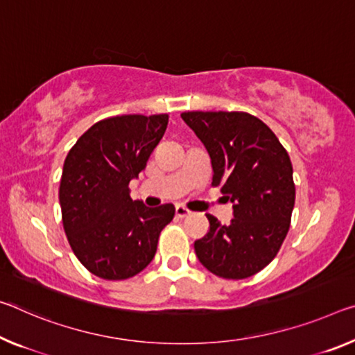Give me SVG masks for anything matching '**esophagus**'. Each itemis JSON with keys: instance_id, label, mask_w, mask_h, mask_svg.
Returning <instances> with one entry per match:
<instances>
[{"instance_id": "esophagus-1", "label": "esophagus", "mask_w": 355, "mask_h": 355, "mask_svg": "<svg viewBox=\"0 0 355 355\" xmlns=\"http://www.w3.org/2000/svg\"><path fill=\"white\" fill-rule=\"evenodd\" d=\"M189 215H191V211L188 210L187 207H183V205H177L175 207V216L177 218H187Z\"/></svg>"}]
</instances>
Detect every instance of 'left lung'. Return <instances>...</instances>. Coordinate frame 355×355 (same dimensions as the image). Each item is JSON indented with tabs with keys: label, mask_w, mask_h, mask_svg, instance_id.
<instances>
[{
	"label": "left lung",
	"mask_w": 355,
	"mask_h": 355,
	"mask_svg": "<svg viewBox=\"0 0 355 355\" xmlns=\"http://www.w3.org/2000/svg\"><path fill=\"white\" fill-rule=\"evenodd\" d=\"M210 156L211 187L232 202L229 224L207 215L210 229L194 241L208 272L243 279L273 261L291 226L295 184L288 151L266 123L246 112H183Z\"/></svg>",
	"instance_id": "1"
}]
</instances>
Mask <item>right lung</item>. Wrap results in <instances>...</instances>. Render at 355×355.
Returning a JSON list of instances; mask_svg holds the SVG:
<instances>
[{
    "label": "right lung",
    "instance_id": "1",
    "mask_svg": "<svg viewBox=\"0 0 355 355\" xmlns=\"http://www.w3.org/2000/svg\"><path fill=\"white\" fill-rule=\"evenodd\" d=\"M167 114L101 120L69 150L60 182L61 219L71 250L89 273L109 281L136 277L153 261L161 230L175 208L145 207L129 182L147 166Z\"/></svg>",
    "mask_w": 355,
    "mask_h": 355
}]
</instances>
